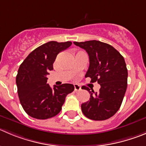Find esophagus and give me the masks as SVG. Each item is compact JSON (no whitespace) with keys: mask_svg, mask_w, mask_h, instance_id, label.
<instances>
[{"mask_svg":"<svg viewBox=\"0 0 146 146\" xmlns=\"http://www.w3.org/2000/svg\"><path fill=\"white\" fill-rule=\"evenodd\" d=\"M81 88V86H80L78 84H74V90L75 92H78V91H80Z\"/></svg>","mask_w":146,"mask_h":146,"instance_id":"esophagus-1","label":"esophagus"}]
</instances>
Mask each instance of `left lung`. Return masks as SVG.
<instances>
[{"instance_id":"left-lung-1","label":"left lung","mask_w":146,"mask_h":146,"mask_svg":"<svg viewBox=\"0 0 146 146\" xmlns=\"http://www.w3.org/2000/svg\"><path fill=\"white\" fill-rule=\"evenodd\" d=\"M73 43L85 50L89 56L85 77H90L91 82L97 81L101 86L98 93L82 87L90 94L89 100L81 104L83 113L93 120L109 119L119 110L126 92L127 69L125 59L112 46L100 41Z\"/></svg>"}]
</instances>
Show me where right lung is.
Instances as JSON below:
<instances>
[{"mask_svg": "<svg viewBox=\"0 0 146 146\" xmlns=\"http://www.w3.org/2000/svg\"><path fill=\"white\" fill-rule=\"evenodd\" d=\"M71 42H48L32 52L20 65L16 82L20 103L24 111L33 118L46 119L62 110L65 97L74 86L64 84L52 88L47 84L49 71L58 53L68 48Z\"/></svg>", "mask_w": 146, "mask_h": 146, "instance_id": "obj_1", "label": "right lung"}]
</instances>
